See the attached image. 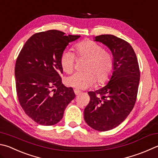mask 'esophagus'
I'll list each match as a JSON object with an SVG mask.
<instances>
[{
    "label": "esophagus",
    "instance_id": "obj_1",
    "mask_svg": "<svg viewBox=\"0 0 158 158\" xmlns=\"http://www.w3.org/2000/svg\"><path fill=\"white\" fill-rule=\"evenodd\" d=\"M74 93H75L76 95H78V94H79L80 93H81V91H80L79 90H78V89H74Z\"/></svg>",
    "mask_w": 158,
    "mask_h": 158
}]
</instances>
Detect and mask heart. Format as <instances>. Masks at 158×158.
Returning a JSON list of instances; mask_svg holds the SVG:
<instances>
[{"instance_id":"heart-1","label":"heart","mask_w":158,"mask_h":158,"mask_svg":"<svg viewBox=\"0 0 158 158\" xmlns=\"http://www.w3.org/2000/svg\"><path fill=\"white\" fill-rule=\"evenodd\" d=\"M77 55L88 59L84 73H75L65 79L69 86L86 89L95 84H104L110 78L113 70V58L102 45L90 40H85L74 46ZM61 65L64 72L70 73L74 70L75 56L69 50H64L61 56Z\"/></svg>"}]
</instances>
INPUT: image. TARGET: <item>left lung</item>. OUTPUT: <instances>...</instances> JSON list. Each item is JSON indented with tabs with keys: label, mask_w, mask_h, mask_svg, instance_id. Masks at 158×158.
Instances as JSON below:
<instances>
[{
	"label": "left lung",
	"mask_w": 158,
	"mask_h": 158,
	"mask_svg": "<svg viewBox=\"0 0 158 158\" xmlns=\"http://www.w3.org/2000/svg\"><path fill=\"white\" fill-rule=\"evenodd\" d=\"M111 51L113 70L105 86L88 92L90 102L84 109V119L94 130L106 131L119 126L133 110L136 101L140 73L136 54L124 40L111 34L94 37Z\"/></svg>",
	"instance_id": "8db88e82"
}]
</instances>
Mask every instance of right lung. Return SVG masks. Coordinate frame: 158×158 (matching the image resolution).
I'll list each match as a JSON object with an SVG mask.
<instances>
[{"label": "right lung", "mask_w": 158, "mask_h": 158, "mask_svg": "<svg viewBox=\"0 0 158 158\" xmlns=\"http://www.w3.org/2000/svg\"><path fill=\"white\" fill-rule=\"evenodd\" d=\"M81 36L51 30L34 34L25 43L15 65L17 96L25 113L44 126L56 124L75 97L62 84L61 56Z\"/></svg>", "instance_id": "add662e5"}]
</instances>
